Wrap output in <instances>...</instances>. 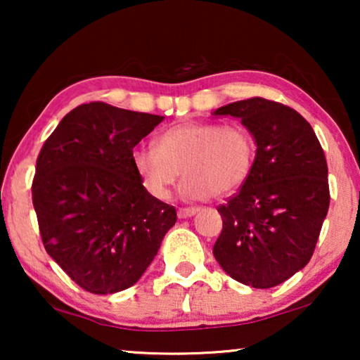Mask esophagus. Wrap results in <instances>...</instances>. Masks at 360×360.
Returning <instances> with one entry per match:
<instances>
[{
    "label": "esophagus",
    "mask_w": 360,
    "mask_h": 360,
    "mask_svg": "<svg viewBox=\"0 0 360 360\" xmlns=\"http://www.w3.org/2000/svg\"><path fill=\"white\" fill-rule=\"evenodd\" d=\"M198 213V208H195V206H190V208H180L179 210V218H191V216Z\"/></svg>",
    "instance_id": "obj_1"
}]
</instances>
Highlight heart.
Returning <instances> with one entry per match:
<instances>
[{
	"label": "heart",
	"instance_id": "b5f03b06",
	"mask_svg": "<svg viewBox=\"0 0 360 360\" xmlns=\"http://www.w3.org/2000/svg\"><path fill=\"white\" fill-rule=\"evenodd\" d=\"M131 160L154 198L169 196L180 172V191L185 198L226 196L248 181L255 160V139L240 124L180 121L159 132L155 149L136 147Z\"/></svg>",
	"mask_w": 360,
	"mask_h": 360
}]
</instances>
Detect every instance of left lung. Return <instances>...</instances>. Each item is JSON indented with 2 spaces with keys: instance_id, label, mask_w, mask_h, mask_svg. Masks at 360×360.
Returning <instances> with one entry per match:
<instances>
[{
  "instance_id": "1",
  "label": "left lung",
  "mask_w": 360,
  "mask_h": 360,
  "mask_svg": "<svg viewBox=\"0 0 360 360\" xmlns=\"http://www.w3.org/2000/svg\"><path fill=\"white\" fill-rule=\"evenodd\" d=\"M234 116L254 136L249 179L219 205L223 231L213 254L254 288L283 283L309 262L329 208L328 164L313 127L282 103L249 98L213 112Z\"/></svg>"
}]
</instances>
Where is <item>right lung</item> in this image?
<instances>
[{"mask_svg":"<svg viewBox=\"0 0 360 360\" xmlns=\"http://www.w3.org/2000/svg\"><path fill=\"white\" fill-rule=\"evenodd\" d=\"M164 116L108 103L77 106L39 152L32 205L47 254L86 292L108 295L142 277L176 221L144 188L132 149Z\"/></svg>","mask_w":360,"mask_h":360,"instance_id":"right-lung-1","label":"right lung"}]
</instances>
